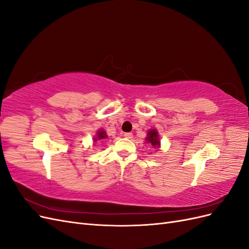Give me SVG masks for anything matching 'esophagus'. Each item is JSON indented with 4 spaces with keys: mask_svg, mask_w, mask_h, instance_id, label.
Here are the masks:
<instances>
[{
    "mask_svg": "<svg viewBox=\"0 0 249 249\" xmlns=\"http://www.w3.org/2000/svg\"><path fill=\"white\" fill-rule=\"evenodd\" d=\"M124 136L125 138H127V139H132V138H133V134H132V133H124Z\"/></svg>",
    "mask_w": 249,
    "mask_h": 249,
    "instance_id": "34e87169",
    "label": "esophagus"
}]
</instances>
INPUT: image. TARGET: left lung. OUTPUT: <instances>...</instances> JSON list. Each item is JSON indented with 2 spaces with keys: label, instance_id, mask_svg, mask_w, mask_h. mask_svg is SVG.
<instances>
[{
  "label": "left lung",
  "instance_id": "obj_1",
  "mask_svg": "<svg viewBox=\"0 0 249 249\" xmlns=\"http://www.w3.org/2000/svg\"><path fill=\"white\" fill-rule=\"evenodd\" d=\"M145 141H146V143H149V144L152 145L155 149H159L161 147L160 135H159V132H158L157 129L148 130Z\"/></svg>",
  "mask_w": 249,
  "mask_h": 249
}]
</instances>
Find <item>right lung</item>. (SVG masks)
I'll list each match as a JSON object with an SVG mask.
<instances>
[{
	"mask_svg": "<svg viewBox=\"0 0 249 249\" xmlns=\"http://www.w3.org/2000/svg\"><path fill=\"white\" fill-rule=\"evenodd\" d=\"M106 138H108V135L106 134V131H105L104 129H100V130H97L95 136H93L92 140L94 142H96L97 140H102V139H106Z\"/></svg>",
	"mask_w": 249,
	"mask_h": 249,
	"instance_id": "obj_1",
	"label": "right lung"
}]
</instances>
